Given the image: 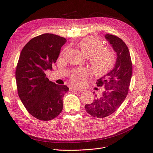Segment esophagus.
Returning <instances> with one entry per match:
<instances>
[{
    "label": "esophagus",
    "instance_id": "esophagus-1",
    "mask_svg": "<svg viewBox=\"0 0 153 153\" xmlns=\"http://www.w3.org/2000/svg\"><path fill=\"white\" fill-rule=\"evenodd\" d=\"M69 90H70V91L75 90V91H80V92L84 91V89H79V88H76V87H69Z\"/></svg>",
    "mask_w": 153,
    "mask_h": 153
}]
</instances>
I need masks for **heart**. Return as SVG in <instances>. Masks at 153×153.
<instances>
[{
	"instance_id": "heart-1",
	"label": "heart",
	"mask_w": 153,
	"mask_h": 153,
	"mask_svg": "<svg viewBox=\"0 0 153 153\" xmlns=\"http://www.w3.org/2000/svg\"><path fill=\"white\" fill-rule=\"evenodd\" d=\"M78 45L87 57H90V63L92 70L96 75H102L108 72L115 62V55L113 51L105 49L102 41L96 37L89 36L82 39ZM67 48L61 53L65 55ZM87 71L85 68H78L73 70L70 75V80L73 84L80 85L85 82Z\"/></svg>"
}]
</instances>
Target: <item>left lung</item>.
<instances>
[{
	"label": "left lung",
	"mask_w": 153,
	"mask_h": 153,
	"mask_svg": "<svg viewBox=\"0 0 153 153\" xmlns=\"http://www.w3.org/2000/svg\"><path fill=\"white\" fill-rule=\"evenodd\" d=\"M105 37L116 53L117 59L112 70L97 80V85L104 87L102 94L85 106L88 114L98 118L108 116L121 106L128 93L132 75L131 60L126 45L115 36L106 34Z\"/></svg>",
	"instance_id": "1"
}]
</instances>
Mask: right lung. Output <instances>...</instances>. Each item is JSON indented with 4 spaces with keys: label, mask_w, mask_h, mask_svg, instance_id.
I'll return each mask as SVG.
<instances>
[{
    "label": "right lung",
    "mask_w": 153,
    "mask_h": 153,
    "mask_svg": "<svg viewBox=\"0 0 153 153\" xmlns=\"http://www.w3.org/2000/svg\"><path fill=\"white\" fill-rule=\"evenodd\" d=\"M66 42L62 37L43 34L30 39L20 55L15 73L18 94L28 112L41 121L61 114L62 98L69 91L66 85L50 81L45 74L52 69Z\"/></svg>",
    "instance_id": "right-lung-1"
}]
</instances>
